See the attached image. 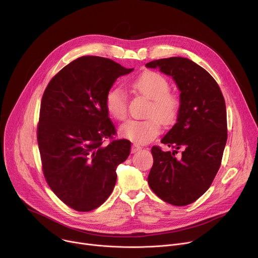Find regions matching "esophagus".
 <instances>
[{
	"mask_svg": "<svg viewBox=\"0 0 258 258\" xmlns=\"http://www.w3.org/2000/svg\"><path fill=\"white\" fill-rule=\"evenodd\" d=\"M141 149H142V147H141V146L134 144V145L132 146V153H136V152L140 151Z\"/></svg>",
	"mask_w": 258,
	"mask_h": 258,
	"instance_id": "obj_1",
	"label": "esophagus"
}]
</instances>
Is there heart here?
Returning a JSON list of instances; mask_svg holds the SVG:
<instances>
[{
  "label": "heart",
  "mask_w": 258,
  "mask_h": 258,
  "mask_svg": "<svg viewBox=\"0 0 258 258\" xmlns=\"http://www.w3.org/2000/svg\"><path fill=\"white\" fill-rule=\"evenodd\" d=\"M132 87L143 97L150 100L147 106L144 120H128L120 126V135L136 144L144 145L153 141L160 134V123H172L178 113L180 102L178 97L169 91V82L161 73L148 70L132 83ZM108 113L116 120L127 116L128 98L119 87L109 89L105 96Z\"/></svg>",
  "instance_id": "obj_1"
}]
</instances>
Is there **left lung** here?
<instances>
[{"mask_svg": "<svg viewBox=\"0 0 258 258\" xmlns=\"http://www.w3.org/2000/svg\"><path fill=\"white\" fill-rule=\"evenodd\" d=\"M146 66L170 76L180 91L176 123L161 140L172 151L152 147L148 183L163 201L185 206L208 190L222 163L228 139L226 102L215 80L188 58H164Z\"/></svg>", "mask_w": 258, "mask_h": 258, "instance_id": "8db88e82", "label": "left lung"}]
</instances>
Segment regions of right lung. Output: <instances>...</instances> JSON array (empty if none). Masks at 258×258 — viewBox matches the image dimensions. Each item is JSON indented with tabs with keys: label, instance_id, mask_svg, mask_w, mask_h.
Listing matches in <instances>:
<instances>
[{
	"label": "right lung",
	"instance_id": "right-lung-1",
	"mask_svg": "<svg viewBox=\"0 0 258 258\" xmlns=\"http://www.w3.org/2000/svg\"><path fill=\"white\" fill-rule=\"evenodd\" d=\"M133 70L111 59L83 56L63 67L44 92L36 131L43 173L55 195L77 211L94 210L107 200L117 165L131 153L128 140H113L116 130L105 96Z\"/></svg>",
	"mask_w": 258,
	"mask_h": 258
}]
</instances>
